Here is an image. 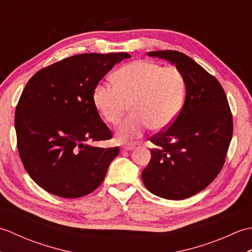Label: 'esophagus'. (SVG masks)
I'll return each mask as SVG.
<instances>
[{
  "label": "esophagus",
  "mask_w": 252,
  "mask_h": 252,
  "mask_svg": "<svg viewBox=\"0 0 252 252\" xmlns=\"http://www.w3.org/2000/svg\"><path fill=\"white\" fill-rule=\"evenodd\" d=\"M135 147V145L134 144H127V145H125V146H122V148H121V151H123V152H127V151H132L133 148Z\"/></svg>",
  "instance_id": "obj_1"
}]
</instances>
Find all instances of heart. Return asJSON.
Wrapping results in <instances>:
<instances>
[{
	"mask_svg": "<svg viewBox=\"0 0 252 252\" xmlns=\"http://www.w3.org/2000/svg\"><path fill=\"white\" fill-rule=\"evenodd\" d=\"M115 84L98 82L93 91V103L104 119L117 125L130 104L132 114L118 126L120 142L142 136L149 127L162 131L180 114L185 97V82L175 67L135 61L114 74Z\"/></svg>",
	"mask_w": 252,
	"mask_h": 252,
	"instance_id": "b5f03b06",
	"label": "heart"
}]
</instances>
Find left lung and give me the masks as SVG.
I'll use <instances>...</instances> for the list:
<instances>
[{
	"instance_id": "1",
	"label": "left lung",
	"mask_w": 252,
	"mask_h": 252,
	"mask_svg": "<svg viewBox=\"0 0 252 252\" xmlns=\"http://www.w3.org/2000/svg\"><path fill=\"white\" fill-rule=\"evenodd\" d=\"M169 62L185 82L183 108L169 129L151 142L152 159L142 180L154 195L181 200L205 189L225 162L233 118L220 82L190 57L176 51L148 52Z\"/></svg>"
}]
</instances>
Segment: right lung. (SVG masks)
Masks as SVG:
<instances>
[{"label":"right lung","mask_w":252,"mask_h":252,"mask_svg":"<svg viewBox=\"0 0 252 252\" xmlns=\"http://www.w3.org/2000/svg\"><path fill=\"white\" fill-rule=\"evenodd\" d=\"M126 53L80 54L41 69L21 93L15 129L21 161L46 191L78 198L101 184L119 148L93 143L111 132L93 103V91Z\"/></svg>","instance_id":"1"}]
</instances>
